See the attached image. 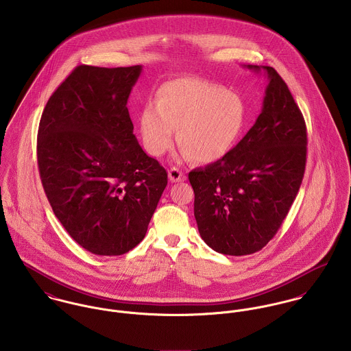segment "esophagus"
<instances>
[{"instance_id": "obj_1", "label": "esophagus", "mask_w": 351, "mask_h": 351, "mask_svg": "<svg viewBox=\"0 0 351 351\" xmlns=\"http://www.w3.org/2000/svg\"><path fill=\"white\" fill-rule=\"evenodd\" d=\"M169 180H170V182H180V181L185 180V176H184V173L180 169L171 167L169 170Z\"/></svg>"}]
</instances>
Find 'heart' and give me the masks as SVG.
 Returning <instances> with one entry per match:
<instances>
[{"label": "heart", "mask_w": 351, "mask_h": 351, "mask_svg": "<svg viewBox=\"0 0 351 351\" xmlns=\"http://www.w3.org/2000/svg\"><path fill=\"white\" fill-rule=\"evenodd\" d=\"M247 120L243 99L224 86L201 78H180L163 85L156 105L141 113L145 150L160 156L176 138L181 155L199 162L223 158L238 142Z\"/></svg>", "instance_id": "obj_1"}]
</instances>
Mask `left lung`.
<instances>
[{
	"label": "left lung",
	"mask_w": 351,
	"mask_h": 351,
	"mask_svg": "<svg viewBox=\"0 0 351 351\" xmlns=\"http://www.w3.org/2000/svg\"><path fill=\"white\" fill-rule=\"evenodd\" d=\"M263 108L243 139L219 160L195 169V217L204 242L226 255L263 249L296 199L306 162V127L300 108L270 66Z\"/></svg>",
	"instance_id": "8db88e82"
}]
</instances>
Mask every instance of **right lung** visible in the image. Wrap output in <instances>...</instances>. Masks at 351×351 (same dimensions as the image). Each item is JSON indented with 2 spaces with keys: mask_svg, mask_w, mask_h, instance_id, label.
Wrapping results in <instances>:
<instances>
[{
  "mask_svg": "<svg viewBox=\"0 0 351 351\" xmlns=\"http://www.w3.org/2000/svg\"><path fill=\"white\" fill-rule=\"evenodd\" d=\"M142 66H77L52 93L38 131V166L69 235L96 255L138 246L167 173L142 150L127 101Z\"/></svg>",
  "mask_w": 351,
  "mask_h": 351,
  "instance_id": "1",
  "label": "right lung"
}]
</instances>
